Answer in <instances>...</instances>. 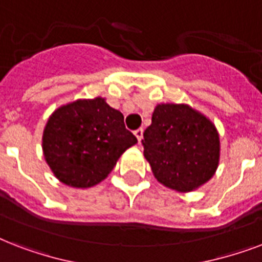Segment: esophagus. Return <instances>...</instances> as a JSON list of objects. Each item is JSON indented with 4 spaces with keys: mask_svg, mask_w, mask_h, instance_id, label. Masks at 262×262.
Masks as SVG:
<instances>
[{
    "mask_svg": "<svg viewBox=\"0 0 262 262\" xmlns=\"http://www.w3.org/2000/svg\"><path fill=\"white\" fill-rule=\"evenodd\" d=\"M143 127H140V129H137V130H135V136L137 137V140H139V143H141V140H143Z\"/></svg>",
    "mask_w": 262,
    "mask_h": 262,
    "instance_id": "obj_1",
    "label": "esophagus"
}]
</instances>
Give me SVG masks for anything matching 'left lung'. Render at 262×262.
Instances as JSON below:
<instances>
[{
	"instance_id": "8db88e82",
	"label": "left lung",
	"mask_w": 262,
	"mask_h": 262,
	"mask_svg": "<svg viewBox=\"0 0 262 262\" xmlns=\"http://www.w3.org/2000/svg\"><path fill=\"white\" fill-rule=\"evenodd\" d=\"M144 158L163 186L187 193L215 175L220 139L215 123L185 103H160L144 132Z\"/></svg>"
}]
</instances>
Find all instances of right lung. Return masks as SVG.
Returning a JSON list of instances; mask_svg holds the SVG:
<instances>
[{
	"mask_svg": "<svg viewBox=\"0 0 262 262\" xmlns=\"http://www.w3.org/2000/svg\"><path fill=\"white\" fill-rule=\"evenodd\" d=\"M136 143L122 113L98 96L58 107L47 119L42 149L59 182L87 189L106 179L121 155Z\"/></svg>",
	"mask_w": 262,
	"mask_h": 262,
	"instance_id": "1",
	"label": "right lung"
}]
</instances>
